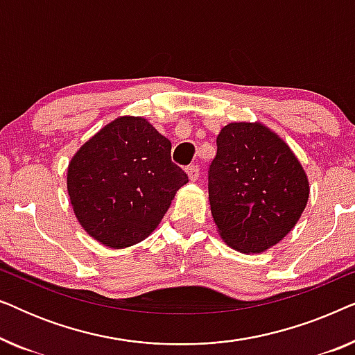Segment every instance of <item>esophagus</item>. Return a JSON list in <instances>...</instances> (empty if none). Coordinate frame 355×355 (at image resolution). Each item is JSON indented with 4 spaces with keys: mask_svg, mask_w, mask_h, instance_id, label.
<instances>
[{
    "mask_svg": "<svg viewBox=\"0 0 355 355\" xmlns=\"http://www.w3.org/2000/svg\"><path fill=\"white\" fill-rule=\"evenodd\" d=\"M186 173L191 181H197L198 176H200V168H198V164H191V166L186 168Z\"/></svg>",
    "mask_w": 355,
    "mask_h": 355,
    "instance_id": "34e87169",
    "label": "esophagus"
}]
</instances>
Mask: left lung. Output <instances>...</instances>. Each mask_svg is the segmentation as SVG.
I'll use <instances>...</instances> for the list:
<instances>
[{
    "label": "left lung",
    "instance_id": "1",
    "mask_svg": "<svg viewBox=\"0 0 355 355\" xmlns=\"http://www.w3.org/2000/svg\"><path fill=\"white\" fill-rule=\"evenodd\" d=\"M208 198L221 239L260 254L295 226L309 200V179L289 145L260 123H231L216 137Z\"/></svg>",
    "mask_w": 355,
    "mask_h": 355
}]
</instances>
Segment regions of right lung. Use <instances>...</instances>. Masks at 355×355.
Here are the masks:
<instances>
[{
    "mask_svg": "<svg viewBox=\"0 0 355 355\" xmlns=\"http://www.w3.org/2000/svg\"><path fill=\"white\" fill-rule=\"evenodd\" d=\"M187 174L171 162V142L147 119L123 116L82 145L67 168V192L95 241L124 249L163 220Z\"/></svg>",
    "mask_w": 355,
    "mask_h": 355,
    "instance_id": "right-lung-1",
    "label": "right lung"
}]
</instances>
